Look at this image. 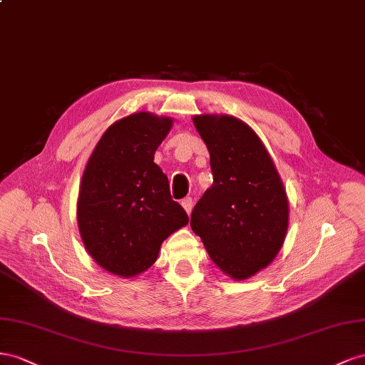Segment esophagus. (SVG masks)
Instances as JSON below:
<instances>
[{"label": "esophagus", "instance_id": "1", "mask_svg": "<svg viewBox=\"0 0 365 365\" xmlns=\"http://www.w3.org/2000/svg\"><path fill=\"white\" fill-rule=\"evenodd\" d=\"M182 206H183V210L186 211V214H191V211H192V206H194V202H192V199L191 197H186V199H183L182 200Z\"/></svg>", "mask_w": 365, "mask_h": 365}]
</instances>
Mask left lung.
I'll return each mask as SVG.
<instances>
[{
  "label": "left lung",
  "instance_id": "obj_1",
  "mask_svg": "<svg viewBox=\"0 0 365 365\" xmlns=\"http://www.w3.org/2000/svg\"><path fill=\"white\" fill-rule=\"evenodd\" d=\"M211 158L212 186L191 214L192 231L212 262L235 279L277 257L289 205L272 159L252 128L232 116H194Z\"/></svg>",
  "mask_w": 365,
  "mask_h": 365
}]
</instances>
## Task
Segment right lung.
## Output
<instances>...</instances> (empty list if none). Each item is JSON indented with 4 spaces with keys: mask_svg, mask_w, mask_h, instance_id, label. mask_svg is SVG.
<instances>
[{
    "mask_svg": "<svg viewBox=\"0 0 365 365\" xmlns=\"http://www.w3.org/2000/svg\"><path fill=\"white\" fill-rule=\"evenodd\" d=\"M170 118L134 113L103 133L82 175L78 225L88 254L119 277H134L155 259L162 242L188 223L173 200L154 153Z\"/></svg>",
    "mask_w": 365,
    "mask_h": 365,
    "instance_id": "right-lung-1",
    "label": "right lung"
}]
</instances>
